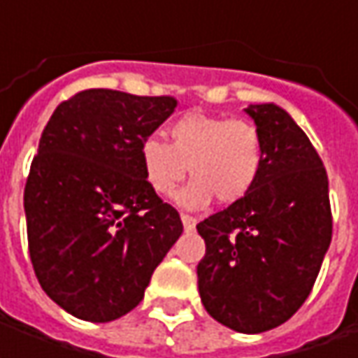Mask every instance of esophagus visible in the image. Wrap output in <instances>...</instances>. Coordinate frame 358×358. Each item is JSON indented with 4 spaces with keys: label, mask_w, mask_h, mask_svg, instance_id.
Listing matches in <instances>:
<instances>
[{
    "label": "esophagus",
    "mask_w": 358,
    "mask_h": 358,
    "mask_svg": "<svg viewBox=\"0 0 358 358\" xmlns=\"http://www.w3.org/2000/svg\"><path fill=\"white\" fill-rule=\"evenodd\" d=\"M181 221H183V227H185L187 231H193L195 225H197V219H195V217H189V215H181Z\"/></svg>",
    "instance_id": "34e87169"
}]
</instances>
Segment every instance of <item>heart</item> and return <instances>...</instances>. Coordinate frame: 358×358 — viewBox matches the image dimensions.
I'll list each match as a JSON object with an SVG mask.
<instances>
[{"label":"heart","mask_w":358,"mask_h":358,"mask_svg":"<svg viewBox=\"0 0 358 358\" xmlns=\"http://www.w3.org/2000/svg\"><path fill=\"white\" fill-rule=\"evenodd\" d=\"M169 145L147 137L139 161L147 185L161 197H171L189 167L193 181L177 195L187 209L217 199L231 205L243 199L263 167V139L251 121L189 111L169 125Z\"/></svg>","instance_id":"b5f03b06"}]
</instances>
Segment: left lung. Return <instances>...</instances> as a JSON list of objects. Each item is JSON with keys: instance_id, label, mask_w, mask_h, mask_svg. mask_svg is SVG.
Returning <instances> with one entry per match:
<instances>
[{"instance_id": "8db88e82", "label": "left lung", "mask_w": 358, "mask_h": 358, "mask_svg": "<svg viewBox=\"0 0 358 358\" xmlns=\"http://www.w3.org/2000/svg\"><path fill=\"white\" fill-rule=\"evenodd\" d=\"M263 139L253 189L197 225L203 307L237 333L257 335L295 315L309 296L333 235L329 179L305 131L275 103L249 105Z\"/></svg>"}]
</instances>
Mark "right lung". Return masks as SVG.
I'll return each instance as SVG.
<instances>
[{
    "mask_svg": "<svg viewBox=\"0 0 358 358\" xmlns=\"http://www.w3.org/2000/svg\"><path fill=\"white\" fill-rule=\"evenodd\" d=\"M173 97L87 90L59 103L23 193L37 281L62 309L109 323L143 301L183 223L147 185L139 147Z\"/></svg>",
    "mask_w": 358,
    "mask_h": 358,
    "instance_id": "obj_1",
    "label": "right lung"
}]
</instances>
